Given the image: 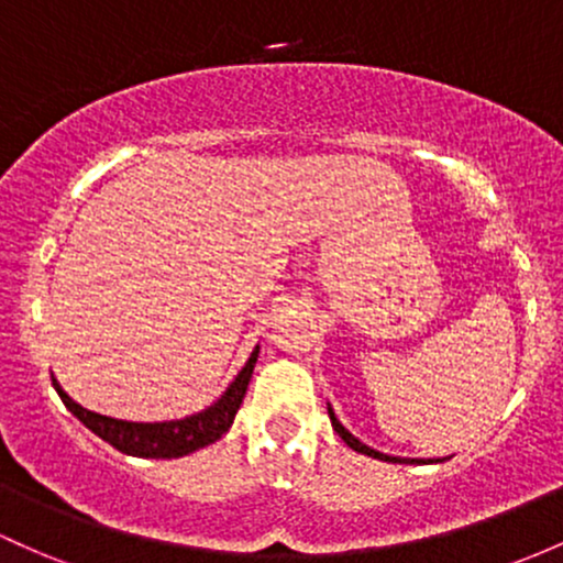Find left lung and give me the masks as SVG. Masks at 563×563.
Wrapping results in <instances>:
<instances>
[{
    "mask_svg": "<svg viewBox=\"0 0 563 563\" xmlns=\"http://www.w3.org/2000/svg\"><path fill=\"white\" fill-rule=\"evenodd\" d=\"M329 417H331V424H333V430L339 432V438H342V441L347 443L350 449H355V452H361V454H368V456H379V460H387V454H379V452H374V449H368L366 443H361V441H357V438L352 435L350 430H344V428H342V422H339V419H336V413L331 411V406H329Z\"/></svg>",
    "mask_w": 563,
    "mask_h": 563,
    "instance_id": "left-lung-1",
    "label": "left lung"
}]
</instances>
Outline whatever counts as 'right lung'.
Returning a JSON list of instances; mask_svg holds the SVG:
<instances>
[{"label": "right lung", "mask_w": 563, "mask_h": 563, "mask_svg": "<svg viewBox=\"0 0 563 563\" xmlns=\"http://www.w3.org/2000/svg\"><path fill=\"white\" fill-rule=\"evenodd\" d=\"M258 347L251 352L249 363L240 368V374L234 376V382L227 387V393L221 395L216 404L208 409L191 413L184 419H170V422H125V419H111L103 413L88 411L71 400L64 393V387L55 382V390H58L60 400L69 409L85 428L96 432L98 438L111 443L117 452L131 454V456H144V460H176V456H187L202 446H211L213 441H219L227 430L232 428L234 413H238L240 404H243L245 390H249V382L256 366Z\"/></svg>", "instance_id": "1"}]
</instances>
